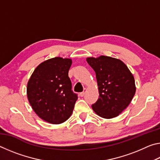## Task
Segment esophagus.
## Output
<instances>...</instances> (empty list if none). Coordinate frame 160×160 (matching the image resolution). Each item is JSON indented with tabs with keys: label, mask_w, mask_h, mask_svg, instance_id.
<instances>
[{
	"label": "esophagus",
	"mask_w": 160,
	"mask_h": 160,
	"mask_svg": "<svg viewBox=\"0 0 160 160\" xmlns=\"http://www.w3.org/2000/svg\"><path fill=\"white\" fill-rule=\"evenodd\" d=\"M86 92H87V89L85 88V89H84V91L82 92H80V97H83L84 95H85V93H86Z\"/></svg>",
	"instance_id": "obj_1"
}]
</instances>
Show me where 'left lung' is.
I'll use <instances>...</instances> for the list:
<instances>
[{"label": "left lung", "mask_w": 160, "mask_h": 160, "mask_svg": "<svg viewBox=\"0 0 160 160\" xmlns=\"http://www.w3.org/2000/svg\"><path fill=\"white\" fill-rule=\"evenodd\" d=\"M86 60L95 72L99 93L92 108L100 117H116L128 106L135 93L133 75L117 58L101 56Z\"/></svg>", "instance_id": "8db88e82"}]
</instances>
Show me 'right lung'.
<instances>
[{
  "label": "right lung",
  "mask_w": 160,
  "mask_h": 160,
  "mask_svg": "<svg viewBox=\"0 0 160 160\" xmlns=\"http://www.w3.org/2000/svg\"><path fill=\"white\" fill-rule=\"evenodd\" d=\"M71 64L70 58H50L35 68L28 81L29 104L37 116L48 123H63L73 111L78 95L72 91L68 77Z\"/></svg>",
  "instance_id": "obj_1"
}]
</instances>
